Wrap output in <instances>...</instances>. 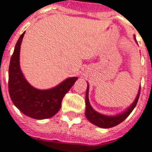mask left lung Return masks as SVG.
Segmentation results:
<instances>
[{"mask_svg":"<svg viewBox=\"0 0 152 152\" xmlns=\"http://www.w3.org/2000/svg\"><path fill=\"white\" fill-rule=\"evenodd\" d=\"M134 39L136 42L137 43V40H136V37L134 35ZM88 92H89V84L88 83V88H87V91H86V110H85V116L86 118H88V120L91 123H92L93 125H96L98 127L102 128V129H108V128L114 127L116 125H119L123 121L129 117L130 113H132L135 106H137V102L139 99L140 92V87L139 88L138 93L134 102H132L130 106H129L124 112L117 114L114 116H108L105 115V114H102L99 113L97 111H95L92 108V106H91L90 102H89V98H88Z\"/></svg>","mask_w":152,"mask_h":152,"instance_id":"obj_1","label":"left lung"}]
</instances>
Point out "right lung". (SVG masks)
<instances>
[{"label":"right lung","mask_w":152,"mask_h":152,"mask_svg":"<svg viewBox=\"0 0 152 152\" xmlns=\"http://www.w3.org/2000/svg\"><path fill=\"white\" fill-rule=\"evenodd\" d=\"M25 32L20 35L11 57L8 69V91L13 104L27 117L37 120L52 118L59 111L63 98L77 77H69L56 87L40 90L25 79L20 65V46Z\"/></svg>","instance_id":"add662e5"}]
</instances>
